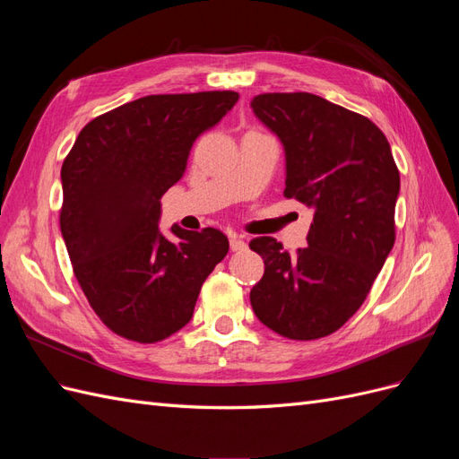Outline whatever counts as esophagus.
Wrapping results in <instances>:
<instances>
[{
    "instance_id": "esophagus-1",
    "label": "esophagus",
    "mask_w": 459,
    "mask_h": 459,
    "mask_svg": "<svg viewBox=\"0 0 459 459\" xmlns=\"http://www.w3.org/2000/svg\"><path fill=\"white\" fill-rule=\"evenodd\" d=\"M230 247H231V251H235V253H238V251H245V248H247V243L239 238V235H230Z\"/></svg>"
}]
</instances>
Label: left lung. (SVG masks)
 Wrapping results in <instances>:
<instances>
[{"label":"left lung","mask_w":459,"mask_h":459,"mask_svg":"<svg viewBox=\"0 0 459 459\" xmlns=\"http://www.w3.org/2000/svg\"><path fill=\"white\" fill-rule=\"evenodd\" d=\"M255 117L283 145L285 191L314 211L308 247L290 256L273 238L251 304L264 325L295 341L331 335L362 307L394 245L400 174L375 124L314 93H262Z\"/></svg>","instance_id":"obj_1"}]
</instances>
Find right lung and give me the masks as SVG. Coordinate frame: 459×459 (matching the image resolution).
I'll return each instance as SVG.
<instances>
[{"instance_id": "right-lung-1", "label": "right lung", "mask_w": 459, "mask_h": 459, "mask_svg": "<svg viewBox=\"0 0 459 459\" xmlns=\"http://www.w3.org/2000/svg\"><path fill=\"white\" fill-rule=\"evenodd\" d=\"M239 93L147 95L93 118L61 169V233L76 280L117 335L157 342L193 316L204 280L228 255L220 230L160 231V199L184 176L197 137Z\"/></svg>"}]
</instances>
